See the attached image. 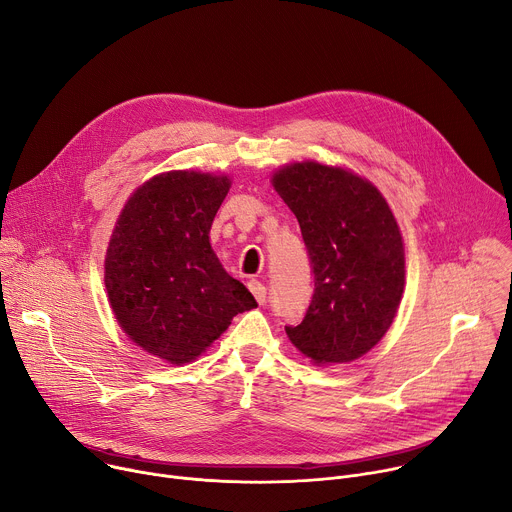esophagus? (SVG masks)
<instances>
[{"label": "esophagus", "mask_w": 512, "mask_h": 512, "mask_svg": "<svg viewBox=\"0 0 512 512\" xmlns=\"http://www.w3.org/2000/svg\"><path fill=\"white\" fill-rule=\"evenodd\" d=\"M247 286H249L251 294L255 296V300H257L259 304H263V302H265V298H267V288H265L259 280H251Z\"/></svg>", "instance_id": "1"}]
</instances>
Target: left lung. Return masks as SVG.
<instances>
[{"mask_svg": "<svg viewBox=\"0 0 512 512\" xmlns=\"http://www.w3.org/2000/svg\"><path fill=\"white\" fill-rule=\"evenodd\" d=\"M296 214L314 277L290 341L314 363H347L390 329L404 290V247L394 214L369 181L314 161L273 175Z\"/></svg>", "mask_w": 512, "mask_h": 512, "instance_id": "8db88e82", "label": "left lung"}]
</instances>
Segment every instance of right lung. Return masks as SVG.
Masks as SVG:
<instances>
[{
  "instance_id": "obj_1",
  "label": "right lung",
  "mask_w": 512,
  "mask_h": 512,
  "mask_svg": "<svg viewBox=\"0 0 512 512\" xmlns=\"http://www.w3.org/2000/svg\"><path fill=\"white\" fill-rule=\"evenodd\" d=\"M228 177L169 171L126 202L106 255V290L124 333L171 363L196 359L253 294L220 265L210 226Z\"/></svg>"
}]
</instances>
